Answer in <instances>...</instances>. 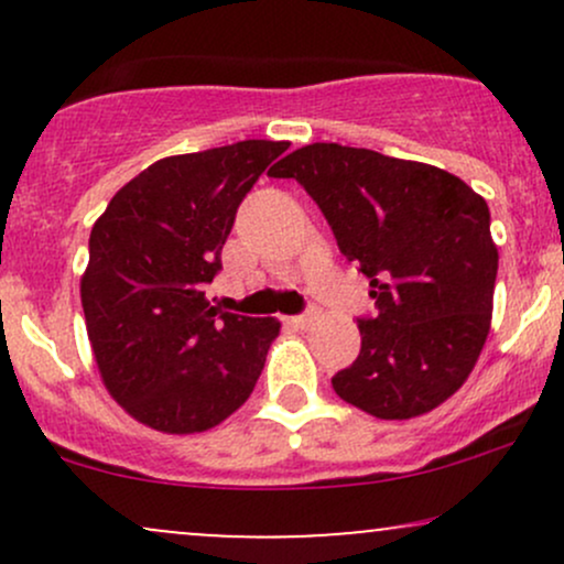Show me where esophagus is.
I'll use <instances>...</instances> for the list:
<instances>
[{
	"label": "esophagus",
	"instance_id": "1",
	"mask_svg": "<svg viewBox=\"0 0 564 564\" xmlns=\"http://www.w3.org/2000/svg\"><path fill=\"white\" fill-rule=\"evenodd\" d=\"M291 323H294L296 328H307L310 323H313V313H304V315H294V318H291Z\"/></svg>",
	"mask_w": 564,
	"mask_h": 564
}]
</instances>
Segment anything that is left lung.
Here are the masks:
<instances>
[{"label":"left lung","instance_id":"1","mask_svg":"<svg viewBox=\"0 0 564 564\" xmlns=\"http://www.w3.org/2000/svg\"><path fill=\"white\" fill-rule=\"evenodd\" d=\"M270 177L296 180L336 246L371 281L360 355L336 394L377 419H411L467 381L490 332L498 249L482 196L437 166L313 142Z\"/></svg>","mask_w":564,"mask_h":564}]
</instances>
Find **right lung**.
I'll return each instance as SVG.
<instances>
[{"mask_svg":"<svg viewBox=\"0 0 564 564\" xmlns=\"http://www.w3.org/2000/svg\"><path fill=\"white\" fill-rule=\"evenodd\" d=\"M289 142L243 140L161 159L129 180L89 232L87 334L108 392L170 435L241 408L281 323L225 313L204 289L223 270L236 212Z\"/></svg>","mask_w":564,"mask_h":564,"instance_id":"obj_1","label":"right lung"}]
</instances>
